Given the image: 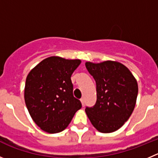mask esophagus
Wrapping results in <instances>:
<instances>
[{
	"label": "esophagus",
	"mask_w": 158,
	"mask_h": 158,
	"mask_svg": "<svg viewBox=\"0 0 158 158\" xmlns=\"http://www.w3.org/2000/svg\"><path fill=\"white\" fill-rule=\"evenodd\" d=\"M81 104H82V106H85V99L84 98H81Z\"/></svg>",
	"instance_id": "obj_1"
}]
</instances>
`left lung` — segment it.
I'll list each match as a JSON object with an SVG mask.
<instances>
[{"label":"left lung","mask_w":158,"mask_h":158,"mask_svg":"<svg viewBox=\"0 0 158 158\" xmlns=\"http://www.w3.org/2000/svg\"><path fill=\"white\" fill-rule=\"evenodd\" d=\"M85 66L96 82L97 101L85 109L93 127L101 133L118 130L129 119L136 106L138 85L126 66L107 60Z\"/></svg>","instance_id":"1"}]
</instances>
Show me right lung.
Listing matches in <instances>:
<instances>
[{"label": "right lung", "instance_id": "add662e5", "mask_svg": "<svg viewBox=\"0 0 158 158\" xmlns=\"http://www.w3.org/2000/svg\"><path fill=\"white\" fill-rule=\"evenodd\" d=\"M81 60L50 56L28 73L25 102L33 121L42 130L57 133L65 130L81 103L73 95L72 73Z\"/></svg>", "mask_w": 158, "mask_h": 158}]
</instances>
